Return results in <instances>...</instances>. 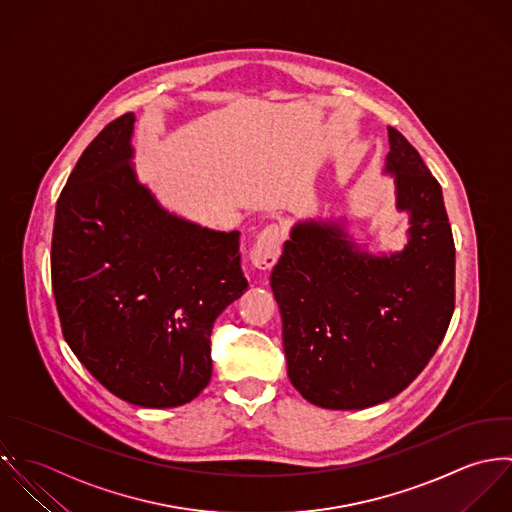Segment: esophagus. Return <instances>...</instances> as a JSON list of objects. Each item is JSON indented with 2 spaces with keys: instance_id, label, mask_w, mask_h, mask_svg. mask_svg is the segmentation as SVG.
Here are the masks:
<instances>
[{
  "instance_id": "obj_1",
  "label": "esophagus",
  "mask_w": 512,
  "mask_h": 512,
  "mask_svg": "<svg viewBox=\"0 0 512 512\" xmlns=\"http://www.w3.org/2000/svg\"><path fill=\"white\" fill-rule=\"evenodd\" d=\"M281 243H283L281 227L279 225L265 227L259 233V237H257L253 249H251L253 265L257 269H271L277 263L279 255H281Z\"/></svg>"
}]
</instances>
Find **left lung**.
Masks as SVG:
<instances>
[{
	"instance_id": "left-lung-1",
	"label": "left lung",
	"mask_w": 512,
	"mask_h": 512,
	"mask_svg": "<svg viewBox=\"0 0 512 512\" xmlns=\"http://www.w3.org/2000/svg\"><path fill=\"white\" fill-rule=\"evenodd\" d=\"M384 172L409 215L408 243L364 251L344 221L307 219L291 229L271 273L283 318L289 380L310 404L364 409L417 378L455 308V243L439 182L392 126Z\"/></svg>"
}]
</instances>
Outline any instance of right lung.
I'll return each instance as SVG.
<instances>
[{
	"instance_id": "obj_1",
	"label": "right lung",
	"mask_w": 512,
	"mask_h": 512,
	"mask_svg": "<svg viewBox=\"0 0 512 512\" xmlns=\"http://www.w3.org/2000/svg\"><path fill=\"white\" fill-rule=\"evenodd\" d=\"M134 120L104 126L59 196L53 295L67 344L108 392L176 408L209 384L213 322L247 279L239 231L170 213L138 180Z\"/></svg>"
}]
</instances>
